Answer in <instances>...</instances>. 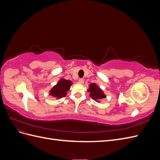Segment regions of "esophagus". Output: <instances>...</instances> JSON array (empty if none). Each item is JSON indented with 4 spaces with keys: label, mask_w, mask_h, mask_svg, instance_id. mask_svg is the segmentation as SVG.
I'll list each match as a JSON object with an SVG mask.
<instances>
[{
    "label": "esophagus",
    "mask_w": 160,
    "mask_h": 160,
    "mask_svg": "<svg viewBox=\"0 0 160 160\" xmlns=\"http://www.w3.org/2000/svg\"><path fill=\"white\" fill-rule=\"evenodd\" d=\"M78 82H79V83L83 84V83H84V80H83V79H79V81H78Z\"/></svg>",
    "instance_id": "1"
}]
</instances>
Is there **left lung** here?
I'll return each mask as SVG.
<instances>
[{
    "label": "left lung",
    "mask_w": 160,
    "mask_h": 160,
    "mask_svg": "<svg viewBox=\"0 0 160 160\" xmlns=\"http://www.w3.org/2000/svg\"><path fill=\"white\" fill-rule=\"evenodd\" d=\"M88 91L90 93V97L93 99L98 100L105 98V95L103 94V91L99 88V87L97 86L95 83L90 84Z\"/></svg>",
    "instance_id": "left-lung-1"
}]
</instances>
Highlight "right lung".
<instances>
[{
    "label": "right lung",
    "instance_id": "obj_1",
    "mask_svg": "<svg viewBox=\"0 0 160 160\" xmlns=\"http://www.w3.org/2000/svg\"><path fill=\"white\" fill-rule=\"evenodd\" d=\"M71 85V81L62 79L51 90L50 95L56 98H61L62 97H65L67 95V91L69 90Z\"/></svg>",
    "mask_w": 160,
    "mask_h": 160
}]
</instances>
